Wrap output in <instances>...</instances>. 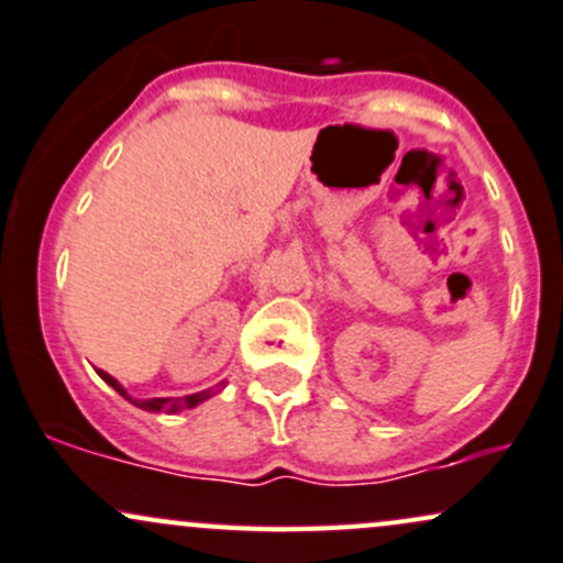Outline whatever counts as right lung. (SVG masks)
I'll list each match as a JSON object with an SVG mask.
<instances>
[{
	"instance_id": "add662e5",
	"label": "right lung",
	"mask_w": 563,
	"mask_h": 563,
	"mask_svg": "<svg viewBox=\"0 0 563 563\" xmlns=\"http://www.w3.org/2000/svg\"><path fill=\"white\" fill-rule=\"evenodd\" d=\"M98 375L103 377V380L109 383L111 388L117 390L119 396H124V399H128L130 404H135V407L145 409V412H167V415H175V412H180V409H194V407H197V404L207 401V399H210V396H214V394H218L220 388H223V383H220V385H214V388L199 390V394L183 396V399H145V401H141V399H132V396L128 394V390L122 388V383H119V380H113V377L109 375V372L98 369Z\"/></svg>"
}]
</instances>
